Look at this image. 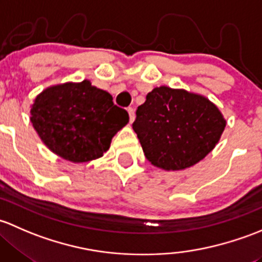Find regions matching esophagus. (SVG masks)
<instances>
[{
    "mask_svg": "<svg viewBox=\"0 0 262 262\" xmlns=\"http://www.w3.org/2000/svg\"><path fill=\"white\" fill-rule=\"evenodd\" d=\"M127 112H128V116H130V122L132 123L135 121V110L134 108H127Z\"/></svg>",
    "mask_w": 262,
    "mask_h": 262,
    "instance_id": "obj_1",
    "label": "esophagus"
}]
</instances>
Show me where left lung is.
Instances as JSON below:
<instances>
[{
  "mask_svg": "<svg viewBox=\"0 0 262 262\" xmlns=\"http://www.w3.org/2000/svg\"><path fill=\"white\" fill-rule=\"evenodd\" d=\"M226 123L207 97L161 85L137 107L132 128L154 166L177 171L203 160L218 144Z\"/></svg>",
  "mask_w": 262,
  "mask_h": 262,
  "instance_id": "1",
  "label": "left lung"
}]
</instances>
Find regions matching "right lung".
<instances>
[{"instance_id": "1", "label": "right lung", "mask_w": 262, "mask_h": 262, "mask_svg": "<svg viewBox=\"0 0 262 262\" xmlns=\"http://www.w3.org/2000/svg\"><path fill=\"white\" fill-rule=\"evenodd\" d=\"M30 121L51 152L78 164L102 158L128 123V113L84 79L45 88L30 106Z\"/></svg>"}]
</instances>
